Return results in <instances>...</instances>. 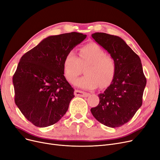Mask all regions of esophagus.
<instances>
[{"instance_id": "34e87169", "label": "esophagus", "mask_w": 160, "mask_h": 160, "mask_svg": "<svg viewBox=\"0 0 160 160\" xmlns=\"http://www.w3.org/2000/svg\"><path fill=\"white\" fill-rule=\"evenodd\" d=\"M74 95L78 96V97H86L89 95V93L84 92L83 91H80L78 89H76L74 91Z\"/></svg>"}]
</instances>
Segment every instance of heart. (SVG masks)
I'll use <instances>...</instances> for the list:
<instances>
[{
  "label": "heart",
  "instance_id": "obj_1",
  "mask_svg": "<svg viewBox=\"0 0 160 160\" xmlns=\"http://www.w3.org/2000/svg\"><path fill=\"white\" fill-rule=\"evenodd\" d=\"M86 67L85 75L76 81L75 84L87 89L108 86L114 80L116 63L111 55L96 43L92 42L79 49V57L73 51H69L63 61V72L67 80L73 83Z\"/></svg>",
  "mask_w": 160,
  "mask_h": 160
}]
</instances>
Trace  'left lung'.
<instances>
[{
	"label": "left lung",
	"instance_id": "1",
	"mask_svg": "<svg viewBox=\"0 0 160 160\" xmlns=\"http://www.w3.org/2000/svg\"><path fill=\"white\" fill-rule=\"evenodd\" d=\"M92 37L113 57L116 72L111 84L99 94V105L91 112L102 124L118 128L128 122L141 107L147 78L140 58L123 40L104 32H95Z\"/></svg>",
	"mask_w": 160,
	"mask_h": 160
}]
</instances>
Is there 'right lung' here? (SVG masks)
Listing matches in <instances>:
<instances>
[{
  "label": "right lung",
  "instance_id": "add662e5",
  "mask_svg": "<svg viewBox=\"0 0 160 160\" xmlns=\"http://www.w3.org/2000/svg\"><path fill=\"white\" fill-rule=\"evenodd\" d=\"M86 38L76 32L50 36L20 59L13 76L14 101L35 126H52L67 111L74 89L64 76L63 61Z\"/></svg>",
  "mask_w": 160,
  "mask_h": 160
}]
</instances>
